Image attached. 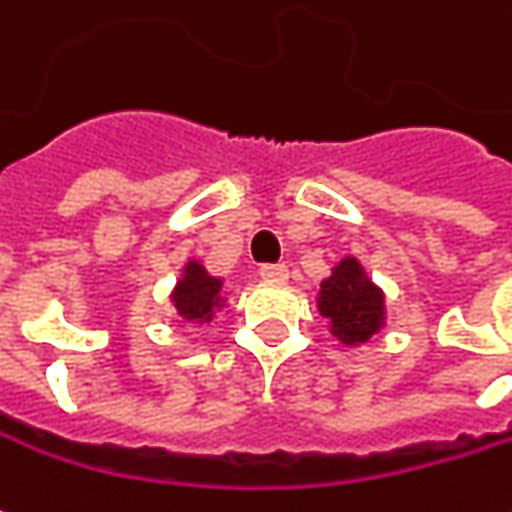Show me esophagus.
I'll return each mask as SVG.
<instances>
[{
  "mask_svg": "<svg viewBox=\"0 0 512 512\" xmlns=\"http://www.w3.org/2000/svg\"><path fill=\"white\" fill-rule=\"evenodd\" d=\"M260 280L268 282V285H285L288 282V268L282 263H271V266L260 268Z\"/></svg>",
  "mask_w": 512,
  "mask_h": 512,
  "instance_id": "1",
  "label": "esophagus"
}]
</instances>
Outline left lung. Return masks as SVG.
I'll use <instances>...</instances> for the list:
<instances>
[{
	"instance_id": "8db88e82",
	"label": "left lung",
	"mask_w": 512,
	"mask_h": 512,
	"mask_svg": "<svg viewBox=\"0 0 512 512\" xmlns=\"http://www.w3.org/2000/svg\"><path fill=\"white\" fill-rule=\"evenodd\" d=\"M318 313L330 318V332L338 341L357 346L385 324V296L368 280L357 257H343L321 282Z\"/></svg>"
}]
</instances>
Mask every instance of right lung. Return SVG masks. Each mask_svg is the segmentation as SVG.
Returning <instances> with one entry per match:
<instances>
[{
    "mask_svg": "<svg viewBox=\"0 0 512 512\" xmlns=\"http://www.w3.org/2000/svg\"><path fill=\"white\" fill-rule=\"evenodd\" d=\"M221 288H224V280L210 277L199 260H188L182 268V277L177 280V288L171 293L177 316L182 321H210L213 313L224 305Z\"/></svg>",
    "mask_w": 512,
    "mask_h": 512,
    "instance_id": "add662e5",
    "label": "right lung"
}]
</instances>
